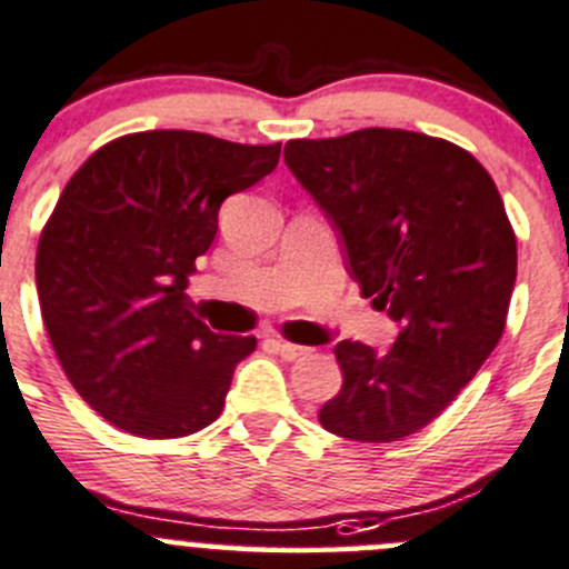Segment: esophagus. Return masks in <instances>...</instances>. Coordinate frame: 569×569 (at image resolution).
Wrapping results in <instances>:
<instances>
[{
	"mask_svg": "<svg viewBox=\"0 0 569 569\" xmlns=\"http://www.w3.org/2000/svg\"><path fill=\"white\" fill-rule=\"evenodd\" d=\"M267 345H269V350H274L280 358H286V361H295V358L306 356L308 352L306 347L291 345V341H286V339H267Z\"/></svg>",
	"mask_w": 569,
	"mask_h": 569,
	"instance_id": "esophagus-1",
	"label": "esophagus"
}]
</instances>
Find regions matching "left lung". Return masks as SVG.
Masks as SVG:
<instances>
[{
	"label": "left lung",
	"mask_w": 569,
	"mask_h": 569,
	"mask_svg": "<svg viewBox=\"0 0 569 569\" xmlns=\"http://www.w3.org/2000/svg\"><path fill=\"white\" fill-rule=\"evenodd\" d=\"M283 158L339 230L361 295L400 325L386 352L333 347L345 380L319 422L352 442H400L459 397L503 336L517 239L498 186L461 147L389 127L297 138Z\"/></svg>",
	"instance_id": "obj_1"
}]
</instances>
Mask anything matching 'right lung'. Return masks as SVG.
<instances>
[{
    "label": "right lung",
    "mask_w": 569,
    "mask_h": 569,
    "mask_svg": "<svg viewBox=\"0 0 569 569\" xmlns=\"http://www.w3.org/2000/svg\"><path fill=\"white\" fill-rule=\"evenodd\" d=\"M280 144L191 130L130 132L66 183L36 252L49 341L77 395L144 439H180L222 413L256 336H219L186 295L219 206L267 178Z\"/></svg>",
    "instance_id": "1"
}]
</instances>
